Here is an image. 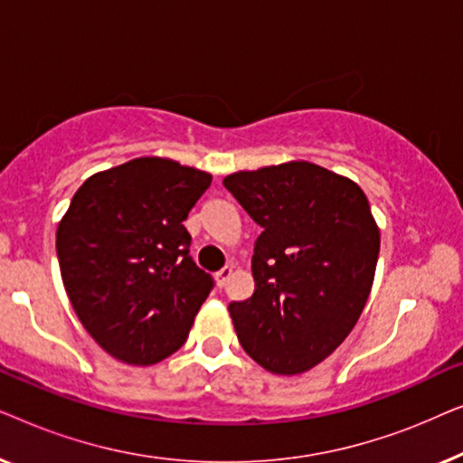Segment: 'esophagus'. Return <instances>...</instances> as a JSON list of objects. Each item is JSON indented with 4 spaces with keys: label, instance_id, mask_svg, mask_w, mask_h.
<instances>
[{
    "label": "esophagus",
    "instance_id": "1",
    "mask_svg": "<svg viewBox=\"0 0 463 463\" xmlns=\"http://www.w3.org/2000/svg\"><path fill=\"white\" fill-rule=\"evenodd\" d=\"M232 274H233V265H225V268H221L219 271H217V276H214V280H217V284L221 288L225 287L227 284V280H230L232 278Z\"/></svg>",
    "mask_w": 463,
    "mask_h": 463
}]
</instances>
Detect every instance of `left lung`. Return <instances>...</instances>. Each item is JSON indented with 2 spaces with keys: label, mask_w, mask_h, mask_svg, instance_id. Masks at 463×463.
<instances>
[{
  "label": "left lung",
  "mask_w": 463,
  "mask_h": 463,
  "mask_svg": "<svg viewBox=\"0 0 463 463\" xmlns=\"http://www.w3.org/2000/svg\"><path fill=\"white\" fill-rule=\"evenodd\" d=\"M250 219L255 293L232 301L249 356L276 375H297L344 344L369 299L379 230L356 183L312 162L225 176Z\"/></svg>",
  "instance_id": "left-lung-1"
}]
</instances>
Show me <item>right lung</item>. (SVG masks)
<instances>
[{"instance_id":"add662e5","label":"right lung","mask_w":463,"mask_h":463,"mask_svg":"<svg viewBox=\"0 0 463 463\" xmlns=\"http://www.w3.org/2000/svg\"><path fill=\"white\" fill-rule=\"evenodd\" d=\"M211 179L166 157H137L75 192L56 230L62 284L113 358L147 366L185 344L214 280L189 255L183 221Z\"/></svg>"}]
</instances>
